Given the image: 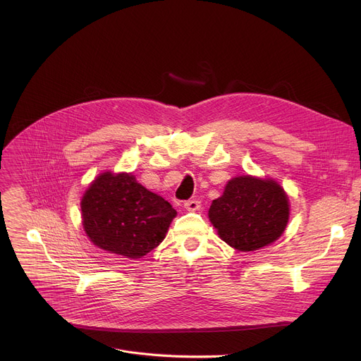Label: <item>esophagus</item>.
<instances>
[{
    "label": "esophagus",
    "mask_w": 361,
    "mask_h": 361,
    "mask_svg": "<svg viewBox=\"0 0 361 361\" xmlns=\"http://www.w3.org/2000/svg\"><path fill=\"white\" fill-rule=\"evenodd\" d=\"M184 209L188 212H195L200 209V201L198 200H188L184 202Z\"/></svg>",
    "instance_id": "1"
}]
</instances>
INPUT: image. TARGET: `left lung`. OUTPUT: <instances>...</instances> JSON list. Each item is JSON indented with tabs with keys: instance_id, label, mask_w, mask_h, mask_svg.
<instances>
[{
	"instance_id": "8db88e82",
	"label": "left lung",
	"mask_w": 361,
	"mask_h": 361,
	"mask_svg": "<svg viewBox=\"0 0 361 361\" xmlns=\"http://www.w3.org/2000/svg\"><path fill=\"white\" fill-rule=\"evenodd\" d=\"M288 214L284 190L273 180L250 176L230 180L209 210L220 238L240 251H252L276 241L287 226Z\"/></svg>"
}]
</instances>
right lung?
Returning a JSON list of instances; mask_svg holds the SVG:
<instances>
[{
  "mask_svg": "<svg viewBox=\"0 0 361 361\" xmlns=\"http://www.w3.org/2000/svg\"><path fill=\"white\" fill-rule=\"evenodd\" d=\"M81 212L90 240L128 259L156 248L177 214L169 201L126 173L98 176L81 200Z\"/></svg>",
  "mask_w": 361,
  "mask_h": 361,
  "instance_id": "obj_1",
  "label": "right lung"
}]
</instances>
